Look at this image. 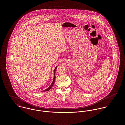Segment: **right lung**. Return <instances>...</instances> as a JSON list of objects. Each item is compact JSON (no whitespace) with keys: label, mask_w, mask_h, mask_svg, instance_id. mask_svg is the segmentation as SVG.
<instances>
[{"label":"right lung","mask_w":125,"mask_h":125,"mask_svg":"<svg viewBox=\"0 0 125 125\" xmlns=\"http://www.w3.org/2000/svg\"><path fill=\"white\" fill-rule=\"evenodd\" d=\"M57 66H56V67L55 68V69H54V77H53V81H52V84H51V85L48 88H47V89H45V90H43V91H49V90H50V89L52 87V86H53L54 84V82H55V71H56V69H57Z\"/></svg>","instance_id":"add662e5"}]
</instances>
